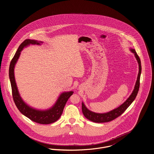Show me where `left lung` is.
<instances>
[{"label": "left lung", "mask_w": 154, "mask_h": 154, "mask_svg": "<svg viewBox=\"0 0 154 154\" xmlns=\"http://www.w3.org/2000/svg\"><path fill=\"white\" fill-rule=\"evenodd\" d=\"M129 51L134 54V56L135 57L139 66V72L137 76V79L136 81V83L134 86V89L130 95V96L126 100L121 104L118 107L113 109L110 111L105 113H97V112H93L89 109H88L84 102H82V110L85 117L89 119V121H91L94 122L96 123H103V122H108L109 121H111L112 120L115 119V118L121 115H122L126 109L131 105V104L134 102L135 99L136 98L139 88H140V76L141 74V63L140 60L138 55H137L135 50L133 48H130Z\"/></svg>", "instance_id": "obj_1"}]
</instances>
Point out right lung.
<instances>
[{"label":"right lung","instance_id":"obj_1","mask_svg":"<svg viewBox=\"0 0 154 154\" xmlns=\"http://www.w3.org/2000/svg\"><path fill=\"white\" fill-rule=\"evenodd\" d=\"M43 43V42L42 41L32 39H26L24 42H22L18 48L15 55L11 62L9 75L14 103L19 111L23 115L35 122L41 124H49L56 122L60 117L66 102L70 96L73 94V92L70 91L62 92L52 106L44 110L38 109L29 106L23 100L19 92L14 78V68L20 57L21 51L25 48L28 47L30 45H41Z\"/></svg>","mask_w":154,"mask_h":154}]
</instances>
